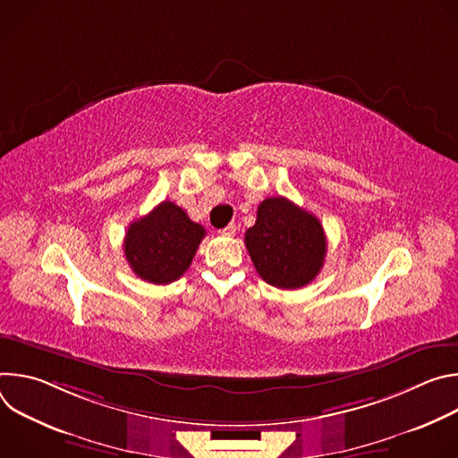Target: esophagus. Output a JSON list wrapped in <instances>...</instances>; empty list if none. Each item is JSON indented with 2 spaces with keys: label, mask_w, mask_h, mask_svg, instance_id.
Returning <instances> with one entry per match:
<instances>
[{
  "label": "esophagus",
  "mask_w": 458,
  "mask_h": 458,
  "mask_svg": "<svg viewBox=\"0 0 458 458\" xmlns=\"http://www.w3.org/2000/svg\"><path fill=\"white\" fill-rule=\"evenodd\" d=\"M235 232H237V226H235V223H230L226 228L219 230V233H221V235H226V237H232V235H235Z\"/></svg>",
  "instance_id": "34e87169"
}]
</instances>
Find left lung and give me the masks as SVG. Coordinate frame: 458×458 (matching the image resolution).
<instances>
[{
    "label": "left lung",
    "mask_w": 458,
    "mask_h": 458,
    "mask_svg": "<svg viewBox=\"0 0 458 458\" xmlns=\"http://www.w3.org/2000/svg\"><path fill=\"white\" fill-rule=\"evenodd\" d=\"M244 244L260 279L283 290L310 284L324 265L328 246L320 221L281 195L259 205Z\"/></svg>",
    "instance_id": "8db88e82"
}]
</instances>
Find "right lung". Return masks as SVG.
Returning a JSON list of instances; mask_svg holds the SVG:
<instances>
[{"label":"right lung","instance_id":"add662e5","mask_svg":"<svg viewBox=\"0 0 458 458\" xmlns=\"http://www.w3.org/2000/svg\"><path fill=\"white\" fill-rule=\"evenodd\" d=\"M205 228L172 201L134 221L124 235V255L138 277L152 284L177 281L191 265Z\"/></svg>","mask_w":458,"mask_h":458}]
</instances>
